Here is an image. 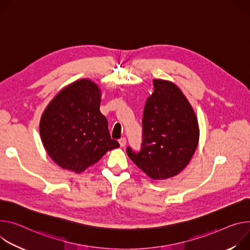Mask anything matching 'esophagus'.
<instances>
[{
	"label": "esophagus",
	"instance_id": "1",
	"mask_svg": "<svg viewBox=\"0 0 250 250\" xmlns=\"http://www.w3.org/2000/svg\"><path fill=\"white\" fill-rule=\"evenodd\" d=\"M119 143H120L121 147H124V146H125V144H126V140H125V138H122V139H120V140H119Z\"/></svg>",
	"mask_w": 250,
	"mask_h": 250
}]
</instances>
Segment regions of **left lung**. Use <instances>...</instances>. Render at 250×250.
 I'll use <instances>...</instances> for the list:
<instances>
[{
	"instance_id": "1",
	"label": "left lung",
	"mask_w": 250,
	"mask_h": 250,
	"mask_svg": "<svg viewBox=\"0 0 250 250\" xmlns=\"http://www.w3.org/2000/svg\"><path fill=\"white\" fill-rule=\"evenodd\" d=\"M143 117L140 152L126 148L130 160L152 179L178 174L189 164L198 141L195 112L180 88L166 80H153Z\"/></svg>"
}]
</instances>
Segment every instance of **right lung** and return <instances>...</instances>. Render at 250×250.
Listing matches in <instances>:
<instances>
[{"instance_id":"right-lung-1","label":"right lung","mask_w":250,"mask_h":250,"mask_svg":"<svg viewBox=\"0 0 250 250\" xmlns=\"http://www.w3.org/2000/svg\"><path fill=\"white\" fill-rule=\"evenodd\" d=\"M101 88L88 79L63 87L44 108L40 122L43 147L62 168L81 173L120 144L110 139L100 110Z\"/></svg>"}]
</instances>
